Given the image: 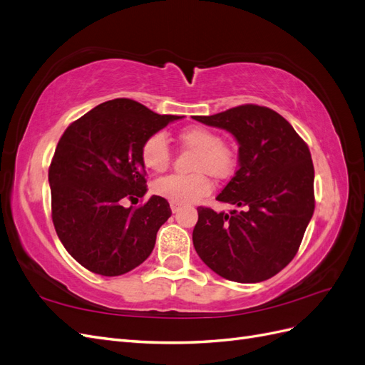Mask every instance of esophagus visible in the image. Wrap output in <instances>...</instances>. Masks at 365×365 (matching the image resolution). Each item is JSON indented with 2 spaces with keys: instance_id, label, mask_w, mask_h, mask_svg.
I'll return each instance as SVG.
<instances>
[{
  "instance_id": "1",
  "label": "esophagus",
  "mask_w": 365,
  "mask_h": 365,
  "mask_svg": "<svg viewBox=\"0 0 365 365\" xmlns=\"http://www.w3.org/2000/svg\"><path fill=\"white\" fill-rule=\"evenodd\" d=\"M170 208H172V212H173V213H176V212H178V210L181 208V204H176V202H170Z\"/></svg>"
}]
</instances>
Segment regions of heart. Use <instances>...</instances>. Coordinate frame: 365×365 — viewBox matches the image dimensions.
<instances>
[{
  "label": "heart",
  "instance_id": "heart-1",
  "mask_svg": "<svg viewBox=\"0 0 365 365\" xmlns=\"http://www.w3.org/2000/svg\"><path fill=\"white\" fill-rule=\"evenodd\" d=\"M180 145L193 150L190 170L193 175H170L153 184V192L170 202L192 204L212 192L207 173L215 180H227L236 169V150L227 141H222L216 130L205 126H190L178 132ZM141 163L153 173L169 169L172 150L165 137L160 132L148 137L141 146Z\"/></svg>",
  "mask_w": 365,
  "mask_h": 365
}]
</instances>
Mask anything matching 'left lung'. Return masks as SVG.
Returning a JSON list of instances; mask_svg holds the SVG:
<instances>
[{
  "label": "left lung",
  "mask_w": 365,
  "mask_h": 365,
  "mask_svg": "<svg viewBox=\"0 0 365 365\" xmlns=\"http://www.w3.org/2000/svg\"><path fill=\"white\" fill-rule=\"evenodd\" d=\"M193 118L228 130L239 143V169L216 200L240 210L197 207V256L227 280H268L294 259L314 215L311 152L289 121L267 106L240 105Z\"/></svg>",
  "instance_id": "obj_1"
}]
</instances>
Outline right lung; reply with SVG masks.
<instances>
[{"mask_svg": "<svg viewBox=\"0 0 365 365\" xmlns=\"http://www.w3.org/2000/svg\"><path fill=\"white\" fill-rule=\"evenodd\" d=\"M180 118L115 98L65 129L48 169L51 217L65 250L88 271L115 277L150 256L169 202L155 195L137 208L121 201L146 195L143 143Z\"/></svg>", "mask_w": 365, "mask_h": 365, "instance_id": "obj_1", "label": "right lung"}]
</instances>
